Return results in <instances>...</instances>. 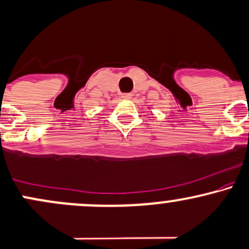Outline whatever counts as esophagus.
Wrapping results in <instances>:
<instances>
[{
	"mask_svg": "<svg viewBox=\"0 0 249 249\" xmlns=\"http://www.w3.org/2000/svg\"><path fill=\"white\" fill-rule=\"evenodd\" d=\"M131 97H132V93H122V98L124 99H130Z\"/></svg>",
	"mask_w": 249,
	"mask_h": 249,
	"instance_id": "obj_1",
	"label": "esophagus"
}]
</instances>
